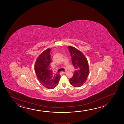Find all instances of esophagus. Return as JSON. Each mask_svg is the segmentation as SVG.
I'll return each mask as SVG.
<instances>
[{"instance_id": "esophagus-1", "label": "esophagus", "mask_w": 124, "mask_h": 124, "mask_svg": "<svg viewBox=\"0 0 124 124\" xmlns=\"http://www.w3.org/2000/svg\"><path fill=\"white\" fill-rule=\"evenodd\" d=\"M66 71H61V73H62V74H64V73H66Z\"/></svg>"}]
</instances>
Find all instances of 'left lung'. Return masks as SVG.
<instances>
[{
  "instance_id": "1",
  "label": "left lung",
  "mask_w": 124,
  "mask_h": 124,
  "mask_svg": "<svg viewBox=\"0 0 124 124\" xmlns=\"http://www.w3.org/2000/svg\"><path fill=\"white\" fill-rule=\"evenodd\" d=\"M68 48L72 64L76 70L72 78L70 79V83L73 86L79 87L85 83L88 76V62L85 55L76 48L71 46Z\"/></svg>"
}]
</instances>
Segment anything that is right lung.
<instances>
[{
  "label": "right lung",
  "mask_w": 124,
  "mask_h": 124,
  "mask_svg": "<svg viewBox=\"0 0 124 124\" xmlns=\"http://www.w3.org/2000/svg\"><path fill=\"white\" fill-rule=\"evenodd\" d=\"M51 49L43 52L36 60L35 71L38 80L42 85L49 89H53L58 84L60 76L58 74L53 73L50 65Z\"/></svg>",
  "instance_id": "1"
}]
</instances>
